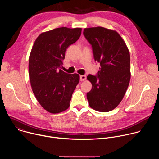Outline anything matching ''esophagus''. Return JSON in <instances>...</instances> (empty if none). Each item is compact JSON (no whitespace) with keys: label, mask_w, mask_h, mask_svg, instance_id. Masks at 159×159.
Returning a JSON list of instances; mask_svg holds the SVG:
<instances>
[{"label":"esophagus","mask_w":159,"mask_h":159,"mask_svg":"<svg viewBox=\"0 0 159 159\" xmlns=\"http://www.w3.org/2000/svg\"><path fill=\"white\" fill-rule=\"evenodd\" d=\"M86 79V75H80V81H83L85 80Z\"/></svg>","instance_id":"esophagus-1"}]
</instances>
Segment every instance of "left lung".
I'll return each instance as SVG.
<instances>
[{"mask_svg":"<svg viewBox=\"0 0 159 159\" xmlns=\"http://www.w3.org/2000/svg\"><path fill=\"white\" fill-rule=\"evenodd\" d=\"M83 34L92 46L95 61L101 67L96 75L89 74L92 89L87 93L90 107L100 112L114 109L123 99L130 80V55L115 31L102 27L85 28Z\"/></svg>","mask_w":159,"mask_h":159,"instance_id":"1","label":"left lung"}]
</instances>
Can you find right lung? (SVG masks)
Returning a JSON list of instances; mask_svg holds the SVG:
<instances>
[{
	"mask_svg": "<svg viewBox=\"0 0 159 159\" xmlns=\"http://www.w3.org/2000/svg\"><path fill=\"white\" fill-rule=\"evenodd\" d=\"M81 28H59L41 33L36 39L29 58V75L33 92L41 106L59 113L70 106L80 79L77 74L60 69L66 50L81 35Z\"/></svg>",
	"mask_w": 159,
	"mask_h": 159,
	"instance_id": "1",
	"label": "right lung"
}]
</instances>
